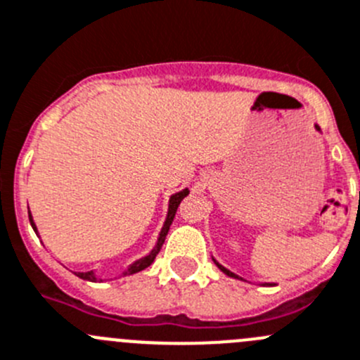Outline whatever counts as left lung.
I'll return each mask as SVG.
<instances>
[{
  "instance_id": "1",
  "label": "left lung",
  "mask_w": 360,
  "mask_h": 360,
  "mask_svg": "<svg viewBox=\"0 0 360 360\" xmlns=\"http://www.w3.org/2000/svg\"><path fill=\"white\" fill-rule=\"evenodd\" d=\"M316 129H318V131H320V127H318V125H316ZM212 259H214V258H212ZM214 263H215V265H217V266H219V270H221V272H224V274H226V276H229V277H235V279H240V281H245V279H242V277H238V276H237V274H233V272H231V270H228V269H226V266H222V265H221V263H219V262H217V259H214Z\"/></svg>"
}]
</instances>
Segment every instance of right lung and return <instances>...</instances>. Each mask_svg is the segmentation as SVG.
<instances>
[{"instance_id": "1", "label": "right lung", "mask_w": 360, "mask_h": 360, "mask_svg": "<svg viewBox=\"0 0 360 360\" xmlns=\"http://www.w3.org/2000/svg\"><path fill=\"white\" fill-rule=\"evenodd\" d=\"M187 194H189V189H184V191H180V193H174L173 196L169 198V205H167L166 221H164L162 229H160V233H159V238H157L155 248H153L152 251H150L146 256H143V258L136 259V262L132 263V265L127 266V269L122 272V277H123V276H132V274H136V272H141V270H145L146 266L152 265L153 259H155V256L159 255L160 248H162L164 240H166V235H167V231H169V226H171V222H173L174 214H176L178 205L182 203V200L187 196ZM28 215H30V222H32V228L35 229V233L39 235V231H37V224H35V221H33L32 212H30V210H28ZM75 276L81 277V279H84V281H91V283H95V281H102L101 277H97V274H95L94 270H90V272H75Z\"/></svg>"}]
</instances>
